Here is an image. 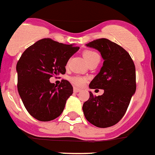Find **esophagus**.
Masks as SVG:
<instances>
[{
	"label": "esophagus",
	"mask_w": 155,
	"mask_h": 155,
	"mask_svg": "<svg viewBox=\"0 0 155 155\" xmlns=\"http://www.w3.org/2000/svg\"><path fill=\"white\" fill-rule=\"evenodd\" d=\"M80 91H81L80 88H76V87H74V92H75V93H77V92H79Z\"/></svg>",
	"instance_id": "1"
}]
</instances>
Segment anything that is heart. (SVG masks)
I'll return each instance as SVG.
<instances>
[{"mask_svg":"<svg viewBox=\"0 0 155 155\" xmlns=\"http://www.w3.org/2000/svg\"><path fill=\"white\" fill-rule=\"evenodd\" d=\"M83 56L85 59L88 63H90L91 61L94 60L96 58L100 57L99 55L96 53V51H92V50H87V51H84V53H83ZM71 82L74 84H75L76 86L81 87L83 86L87 81V78L85 77H81V76H74L72 78H71Z\"/></svg>","mask_w":155,"mask_h":155,"instance_id":"heart-1","label":"heart"}]
</instances>
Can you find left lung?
I'll list each match as a JSON object with an SVG mask.
<instances>
[{"instance_id": "8db88e82", "label": "left lung", "mask_w": 155, "mask_h": 155, "mask_svg": "<svg viewBox=\"0 0 155 155\" xmlns=\"http://www.w3.org/2000/svg\"><path fill=\"white\" fill-rule=\"evenodd\" d=\"M86 46L97 49L104 60L89 88L104 89V92L95 96L89 92V99L82 107L84 117L99 128L113 126L125 115L136 92V67L130 55L110 40L100 38Z\"/></svg>"}]
</instances>
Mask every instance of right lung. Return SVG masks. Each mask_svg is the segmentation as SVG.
<instances>
[{
  "label": "right lung",
  "instance_id": "obj_1",
  "mask_svg": "<svg viewBox=\"0 0 155 155\" xmlns=\"http://www.w3.org/2000/svg\"><path fill=\"white\" fill-rule=\"evenodd\" d=\"M78 49L73 45L44 38L27 48L18 59V94L26 110L38 121H51L63 111L67 99L73 94L72 85L63 80L57 86L49 79L64 74L69 59Z\"/></svg>",
  "mask_w": 155,
  "mask_h": 155
}]
</instances>
